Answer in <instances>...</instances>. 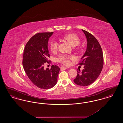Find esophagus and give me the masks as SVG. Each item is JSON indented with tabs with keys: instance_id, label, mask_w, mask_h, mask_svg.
<instances>
[{
	"instance_id": "1",
	"label": "esophagus",
	"mask_w": 123,
	"mask_h": 123,
	"mask_svg": "<svg viewBox=\"0 0 123 123\" xmlns=\"http://www.w3.org/2000/svg\"><path fill=\"white\" fill-rule=\"evenodd\" d=\"M60 69H61V70H64L67 69V68H66V67H65V66H61V67H60Z\"/></svg>"
}]
</instances>
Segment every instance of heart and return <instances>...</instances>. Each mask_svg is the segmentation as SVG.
Masks as SVG:
<instances>
[{"instance_id":"1","label":"heart","mask_w":123,"mask_h":123,"mask_svg":"<svg viewBox=\"0 0 123 123\" xmlns=\"http://www.w3.org/2000/svg\"><path fill=\"white\" fill-rule=\"evenodd\" d=\"M62 38L68 42L72 47H76L79 44L80 42V39L77 35L73 33H70L64 35ZM58 43L57 41H53L50 44V49L52 52H55L58 48ZM72 57L62 55L60 56L58 59V60L60 63L64 64H69V59H72Z\"/></svg>"}]
</instances>
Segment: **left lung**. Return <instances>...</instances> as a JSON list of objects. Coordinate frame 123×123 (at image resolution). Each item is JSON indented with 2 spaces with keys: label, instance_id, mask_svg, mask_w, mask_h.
<instances>
[{
  "label": "left lung",
  "instance_id": "1",
  "mask_svg": "<svg viewBox=\"0 0 123 123\" xmlns=\"http://www.w3.org/2000/svg\"><path fill=\"white\" fill-rule=\"evenodd\" d=\"M82 30L87 40L86 52L79 63L84 65V69L82 72L77 71L74 82L78 85L87 86L93 83L99 76L103 66V55L97 40L87 31Z\"/></svg>",
  "mask_w": 123,
  "mask_h": 123
}]
</instances>
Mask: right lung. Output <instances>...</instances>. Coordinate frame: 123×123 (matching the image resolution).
Returning a JSON list of instances; mask_svg holds the SVG:
<instances>
[{
  "mask_svg": "<svg viewBox=\"0 0 123 123\" xmlns=\"http://www.w3.org/2000/svg\"><path fill=\"white\" fill-rule=\"evenodd\" d=\"M53 32L40 33L32 37L24 50L23 65L24 70L30 81L37 87L49 89L57 83L60 68L53 65L46 70L44 64L48 62L50 57L48 42Z\"/></svg>",
  "mask_w": 123,
  "mask_h": 123,
  "instance_id": "right-lung-1",
  "label": "right lung"
}]
</instances>
